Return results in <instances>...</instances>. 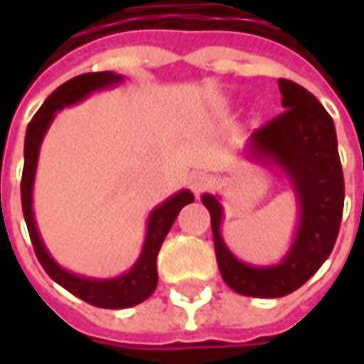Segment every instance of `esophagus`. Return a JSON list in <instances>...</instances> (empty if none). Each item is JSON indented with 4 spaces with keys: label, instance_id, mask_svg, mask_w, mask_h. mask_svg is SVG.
Returning a JSON list of instances; mask_svg holds the SVG:
<instances>
[{
    "label": "esophagus",
    "instance_id": "esophagus-1",
    "mask_svg": "<svg viewBox=\"0 0 364 364\" xmlns=\"http://www.w3.org/2000/svg\"><path fill=\"white\" fill-rule=\"evenodd\" d=\"M188 184L194 194H200V192H204V190L210 186V178H208V174H204V172H192L188 176Z\"/></svg>",
    "mask_w": 364,
    "mask_h": 364
}]
</instances>
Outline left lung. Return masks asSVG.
<instances>
[{"mask_svg":"<svg viewBox=\"0 0 364 364\" xmlns=\"http://www.w3.org/2000/svg\"><path fill=\"white\" fill-rule=\"evenodd\" d=\"M279 92L286 111L251 133L245 151L249 160L282 170L296 194L300 220L284 259L275 265H251L235 257L220 235V198L203 194L220 275L237 294L251 298H282L304 286L328 259L343 218L344 178L334 121L294 80L279 78Z\"/></svg>","mask_w":364,"mask_h":364,"instance_id":"obj_1","label":"left lung"}]
</instances>
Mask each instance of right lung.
Masks as SVG:
<instances>
[{
  "label": "right lung",
  "mask_w": 364,
  "mask_h": 364,
  "mask_svg": "<svg viewBox=\"0 0 364 364\" xmlns=\"http://www.w3.org/2000/svg\"><path fill=\"white\" fill-rule=\"evenodd\" d=\"M121 80L123 77L117 73H111V70L87 73V75H78V77L66 80L64 85H60L52 92L44 101V105L38 109L34 119L28 123L26 141H23V174H21V210H23L28 232H30V239L34 245L36 257L42 263L44 272L48 273L58 286L68 289L77 298L89 301L91 306H97V308H107V310L132 308V306H137L147 300L154 294V289L158 286L156 263H158L161 243H164L168 231L172 229L178 213L194 200V194L190 190H180L149 213L144 249L129 272H125L119 277H111V279H95V277H85V275H77V273L64 269L63 265H58L50 255L46 245L40 237L38 225H36L32 192H34L40 146L48 132L50 123L56 117V113L64 107L77 105L92 92L117 87Z\"/></svg>",
  "instance_id": "right-lung-1"
}]
</instances>
